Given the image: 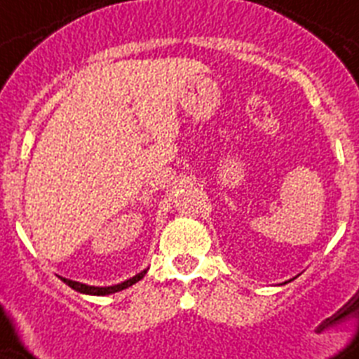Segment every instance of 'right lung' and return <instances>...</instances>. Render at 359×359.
Masks as SVG:
<instances>
[{"label":"right lung","instance_id":"1","mask_svg":"<svg viewBox=\"0 0 359 359\" xmlns=\"http://www.w3.org/2000/svg\"><path fill=\"white\" fill-rule=\"evenodd\" d=\"M146 272L147 270H142V272L137 273V276L131 277V279H128V281L120 283V285H113V287H89V285H83V283H78V281H71V279H65V277H62V281L65 283V285H69L72 290L80 292V294H89V296H107V294H114V292H120L123 290V288H128L131 287V285H135V283H138L144 276H146Z\"/></svg>","mask_w":359,"mask_h":359}]
</instances>
